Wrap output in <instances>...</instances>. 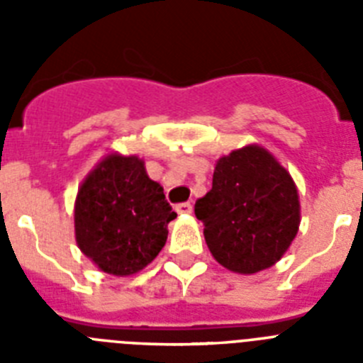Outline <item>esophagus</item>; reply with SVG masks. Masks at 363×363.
Masks as SVG:
<instances>
[{
	"label": "esophagus",
	"mask_w": 363,
	"mask_h": 363,
	"mask_svg": "<svg viewBox=\"0 0 363 363\" xmlns=\"http://www.w3.org/2000/svg\"><path fill=\"white\" fill-rule=\"evenodd\" d=\"M178 214H191L192 213V205L189 201H184V203H178L174 207Z\"/></svg>",
	"instance_id": "1"
}]
</instances>
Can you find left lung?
Here are the masks:
<instances>
[{
  "instance_id": "1",
  "label": "left lung",
  "mask_w": 363,
  "mask_h": 363,
  "mask_svg": "<svg viewBox=\"0 0 363 363\" xmlns=\"http://www.w3.org/2000/svg\"><path fill=\"white\" fill-rule=\"evenodd\" d=\"M205 242L218 264L255 274L284 256L300 225L293 178L258 145L218 160L213 189L194 205Z\"/></svg>"
}]
</instances>
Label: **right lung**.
Here are the masks:
<instances>
[{
    "instance_id": "add662e5",
    "label": "right lung",
    "mask_w": 363,
    "mask_h": 363,
    "mask_svg": "<svg viewBox=\"0 0 363 363\" xmlns=\"http://www.w3.org/2000/svg\"><path fill=\"white\" fill-rule=\"evenodd\" d=\"M174 218L163 187L147 176L142 160L111 154L78 191L76 242L104 272L129 277L158 256Z\"/></svg>"
}]
</instances>
